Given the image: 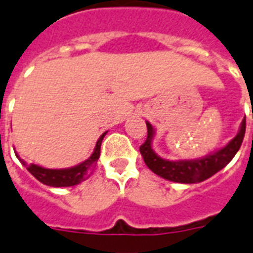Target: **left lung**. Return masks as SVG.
Instances as JSON below:
<instances>
[{
  "label": "left lung",
  "instance_id": "left-lung-1",
  "mask_svg": "<svg viewBox=\"0 0 253 253\" xmlns=\"http://www.w3.org/2000/svg\"><path fill=\"white\" fill-rule=\"evenodd\" d=\"M244 134H246V118L243 119L239 132L236 134L235 138L223 148L210 155H206L205 158L196 159V160L170 162V160L160 158L152 150V138H154L155 131L151 123L147 122V139L139 150L144 159L146 166L158 176L173 181V182L196 184V182L208 180L209 177L219 172L220 169L224 168L231 162L243 143Z\"/></svg>",
  "mask_w": 253,
  "mask_h": 253
}]
</instances>
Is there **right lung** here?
<instances>
[{"mask_svg":"<svg viewBox=\"0 0 253 253\" xmlns=\"http://www.w3.org/2000/svg\"><path fill=\"white\" fill-rule=\"evenodd\" d=\"M106 135V132H103L99 139L97 140V144L94 147V151L89 159H86L85 162L80 163L75 167L64 169H48L39 167L37 164H26L22 159L17 155V158L19 159V162L27 168L31 174H33L38 181H41L42 184L48 185V186H53V188H67V186H73L85 181L87 177L90 176L91 170L97 164V160L99 158V151H101V143H102L103 136Z\"/></svg>","mask_w":253,"mask_h":253,"instance_id":"1","label":"right lung"}]
</instances>
